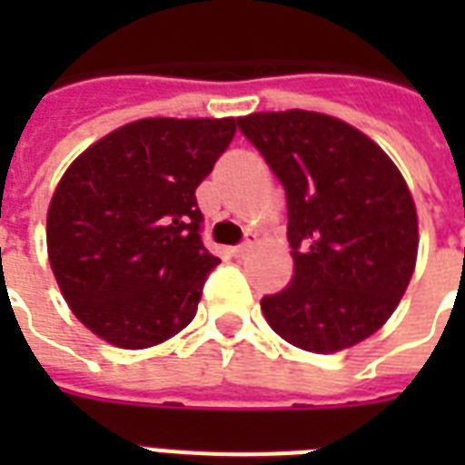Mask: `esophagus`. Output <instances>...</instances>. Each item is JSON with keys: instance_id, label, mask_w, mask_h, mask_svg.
Segmentation results:
<instances>
[{"instance_id": "obj_1", "label": "esophagus", "mask_w": 465, "mask_h": 465, "mask_svg": "<svg viewBox=\"0 0 465 465\" xmlns=\"http://www.w3.org/2000/svg\"><path fill=\"white\" fill-rule=\"evenodd\" d=\"M253 246H255V233H248L246 241H243V243H241V246L232 248V253L236 255V258H243V255H246L248 251H251V248H253Z\"/></svg>"}]
</instances>
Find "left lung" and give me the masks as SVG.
I'll return each instance as SVG.
<instances>
[{"label":"left lung","instance_id":"8db88e82","mask_svg":"<svg viewBox=\"0 0 465 465\" xmlns=\"http://www.w3.org/2000/svg\"><path fill=\"white\" fill-rule=\"evenodd\" d=\"M239 127L287 193L294 275L261 299L270 328L316 354L374 335L418 261V210L398 166L371 137L325 113H251Z\"/></svg>","mask_w":465,"mask_h":465}]
</instances>
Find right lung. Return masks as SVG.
Segmentation results:
<instances>
[{"mask_svg": "<svg viewBox=\"0 0 465 465\" xmlns=\"http://www.w3.org/2000/svg\"><path fill=\"white\" fill-rule=\"evenodd\" d=\"M233 134L236 118H142L69 163L47 207V261L94 335L144 350L195 318L219 262L200 241L195 188Z\"/></svg>", "mask_w": 465, "mask_h": 465, "instance_id": "right-lung-1", "label": "right lung"}]
</instances>
